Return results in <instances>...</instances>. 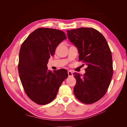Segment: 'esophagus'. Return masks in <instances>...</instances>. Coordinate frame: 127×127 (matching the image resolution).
Segmentation results:
<instances>
[{"label":"esophagus","instance_id":"obj_1","mask_svg":"<svg viewBox=\"0 0 127 127\" xmlns=\"http://www.w3.org/2000/svg\"><path fill=\"white\" fill-rule=\"evenodd\" d=\"M68 76H69V77H72V71H68Z\"/></svg>","mask_w":127,"mask_h":127}]
</instances>
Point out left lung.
<instances>
[{
    "label": "left lung",
    "instance_id": "8db88e82",
    "mask_svg": "<svg viewBox=\"0 0 127 127\" xmlns=\"http://www.w3.org/2000/svg\"><path fill=\"white\" fill-rule=\"evenodd\" d=\"M67 32L69 40L78 49L79 60L87 66L83 75L73 74L76 79L74 94L84 103H95L106 93L113 75L109 45L102 34L93 28H80Z\"/></svg>",
    "mask_w": 127,
    "mask_h": 127
}]
</instances>
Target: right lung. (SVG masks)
<instances>
[{"label":"right lung","instance_id":"right-lung-1","mask_svg":"<svg viewBox=\"0 0 127 127\" xmlns=\"http://www.w3.org/2000/svg\"><path fill=\"white\" fill-rule=\"evenodd\" d=\"M66 39L60 30L39 28L31 33L21 45L19 76L26 95L38 104L45 105L52 101L68 77L66 69L51 71L47 66L57 46Z\"/></svg>","mask_w":127,"mask_h":127}]
</instances>
